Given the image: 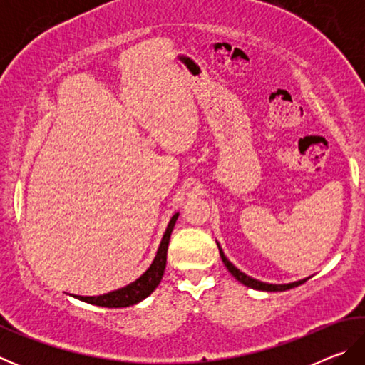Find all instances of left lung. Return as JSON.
I'll list each match as a JSON object with an SVG mask.
<instances>
[{
	"instance_id": "8db88e82",
	"label": "left lung",
	"mask_w": 365,
	"mask_h": 365,
	"mask_svg": "<svg viewBox=\"0 0 365 365\" xmlns=\"http://www.w3.org/2000/svg\"><path fill=\"white\" fill-rule=\"evenodd\" d=\"M217 246H219V252H220L222 261H224V264H225V267L228 269V272H230V274H232V275L235 277V279H237L240 283H243L245 287H250V288H252V289H259V292H287V289L294 288V287H299L301 283H304L306 280L311 279V277H307V279H302V280L293 282V283H283V285H274V283H265V282H261V280H256V279H252V277L246 275L245 272H242L238 267H235V265H233L230 261H228L227 256L224 255V251H222L219 243H217Z\"/></svg>"
}]
</instances>
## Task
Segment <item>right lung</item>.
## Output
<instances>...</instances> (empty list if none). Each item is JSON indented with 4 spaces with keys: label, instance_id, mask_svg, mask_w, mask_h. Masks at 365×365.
<instances>
[{
    "label": "right lung",
    "instance_id": "add662e5",
    "mask_svg": "<svg viewBox=\"0 0 365 365\" xmlns=\"http://www.w3.org/2000/svg\"><path fill=\"white\" fill-rule=\"evenodd\" d=\"M178 219V212L172 215L168 228H165V233L163 240H160L159 250L156 252V257H154L153 264L148 267L143 275H140L137 280L128 283L127 287H122L119 289H114V292L104 293L100 296H77L72 294L73 298L80 301L88 302V304L101 306V307H128L137 304V302L143 301L148 298L154 289L158 288L159 282L163 280L164 269H165V261H168V246L172 230H174L175 222Z\"/></svg>",
    "mask_w": 365,
    "mask_h": 365
}]
</instances>
